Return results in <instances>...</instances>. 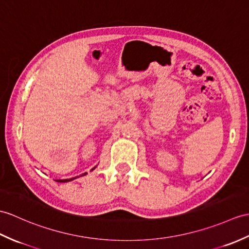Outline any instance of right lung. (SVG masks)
<instances>
[{"label": "right lung", "instance_id": "right-lung-1", "mask_svg": "<svg viewBox=\"0 0 249 249\" xmlns=\"http://www.w3.org/2000/svg\"><path fill=\"white\" fill-rule=\"evenodd\" d=\"M96 166H94L93 169H92L91 171H93L94 169H95ZM85 175H87V173H84V174H82L80 176H85ZM77 177H79V176H77ZM77 177H73V178H70V179H58V180H56V181H58V182H68V181H71V180H73V179H76Z\"/></svg>", "mask_w": 249, "mask_h": 249}]
</instances>
